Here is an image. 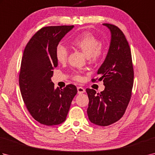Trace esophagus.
<instances>
[{"instance_id": "1", "label": "esophagus", "mask_w": 155, "mask_h": 155, "mask_svg": "<svg viewBox=\"0 0 155 155\" xmlns=\"http://www.w3.org/2000/svg\"><path fill=\"white\" fill-rule=\"evenodd\" d=\"M77 91H78V94L84 93H85V91H85L84 88L83 87H77Z\"/></svg>"}]
</instances>
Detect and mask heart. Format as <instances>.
I'll return each mask as SVG.
<instances>
[{
  "label": "heart",
  "mask_w": 155,
  "mask_h": 155,
  "mask_svg": "<svg viewBox=\"0 0 155 155\" xmlns=\"http://www.w3.org/2000/svg\"><path fill=\"white\" fill-rule=\"evenodd\" d=\"M71 45L83 52L85 56L92 61H97L103 54V48L101 42L95 36L88 32H84L72 39ZM56 58L59 62H64L67 59L68 51L64 45H58L55 49ZM75 79L81 81L82 77L75 75Z\"/></svg>",
  "instance_id": "b5f03b06"
}]
</instances>
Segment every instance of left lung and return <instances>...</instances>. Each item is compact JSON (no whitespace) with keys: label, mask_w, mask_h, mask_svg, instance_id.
<instances>
[{"label":"left lung","mask_w":155,"mask_h":155,"mask_svg":"<svg viewBox=\"0 0 155 155\" xmlns=\"http://www.w3.org/2000/svg\"><path fill=\"white\" fill-rule=\"evenodd\" d=\"M110 32L109 48L97 71L104 90L97 93L87 88L88 119L98 126H108L123 116L130 99L134 71L130 47L123 32L113 25L104 23ZM96 80L93 79V81Z\"/></svg>","instance_id":"left-lung-1"}]
</instances>
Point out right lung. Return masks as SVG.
<instances>
[{
  "label": "right lung",
  "mask_w": 155,
  "mask_h": 155,
  "mask_svg": "<svg viewBox=\"0 0 155 155\" xmlns=\"http://www.w3.org/2000/svg\"><path fill=\"white\" fill-rule=\"evenodd\" d=\"M74 26H54L40 29L23 52L19 86L29 113L41 124L53 126L66 120L71 102L77 93L73 84L54 88L51 81L58 66L55 49Z\"/></svg>",
  "instance_id": "obj_1"
}]
</instances>
